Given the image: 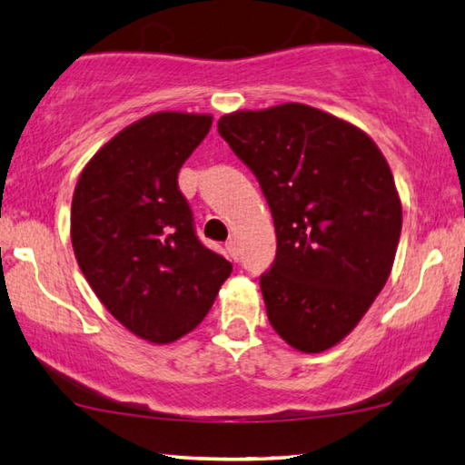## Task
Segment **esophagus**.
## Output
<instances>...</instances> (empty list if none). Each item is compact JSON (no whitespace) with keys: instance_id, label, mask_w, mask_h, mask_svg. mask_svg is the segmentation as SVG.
<instances>
[{"instance_id":"esophagus-1","label":"esophagus","mask_w":465,"mask_h":465,"mask_svg":"<svg viewBox=\"0 0 465 465\" xmlns=\"http://www.w3.org/2000/svg\"><path fill=\"white\" fill-rule=\"evenodd\" d=\"M226 252H228V256H231V260H234V262H237L239 260V256H241V252H239V243L234 239H228L226 241Z\"/></svg>"}]
</instances>
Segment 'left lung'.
<instances>
[{"label": "left lung", "instance_id": "obj_1", "mask_svg": "<svg viewBox=\"0 0 465 465\" xmlns=\"http://www.w3.org/2000/svg\"><path fill=\"white\" fill-rule=\"evenodd\" d=\"M218 131L275 222L277 256L260 277L271 326L298 351H326L391 272L402 205L390 164L358 126L302 104L226 114Z\"/></svg>", "mask_w": 465, "mask_h": 465}]
</instances>
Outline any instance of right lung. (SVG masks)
<instances>
[{"label": "right lung", "mask_w": 465, "mask_h": 465, "mask_svg": "<svg viewBox=\"0 0 465 465\" xmlns=\"http://www.w3.org/2000/svg\"><path fill=\"white\" fill-rule=\"evenodd\" d=\"M209 129L207 114H152L112 137L75 183V260L105 309L156 345L199 326L232 271L196 237L177 186Z\"/></svg>", "instance_id": "right-lung-1"}]
</instances>
